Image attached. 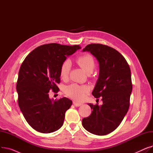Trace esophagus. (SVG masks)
I'll list each match as a JSON object with an SVG mask.
<instances>
[{"label":"esophagus","mask_w":153,"mask_h":153,"mask_svg":"<svg viewBox=\"0 0 153 153\" xmlns=\"http://www.w3.org/2000/svg\"><path fill=\"white\" fill-rule=\"evenodd\" d=\"M73 104H74V105L76 107H80V106H81V105H82V103H78V102H76V101H74V102H73Z\"/></svg>","instance_id":"34e87169"}]
</instances>
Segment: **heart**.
<instances>
[{
  "instance_id": "obj_1",
  "label": "heart",
  "mask_w": 153,
  "mask_h": 153,
  "mask_svg": "<svg viewBox=\"0 0 153 153\" xmlns=\"http://www.w3.org/2000/svg\"><path fill=\"white\" fill-rule=\"evenodd\" d=\"M76 62L87 74H91L95 68V61L93 56L90 54H84L76 59ZM71 69L69 61H64L60 68L59 75L61 79H66L68 77ZM89 89L86 85H79L76 84L69 85L66 88V94L69 97L76 100H81L85 97Z\"/></svg>"
}]
</instances>
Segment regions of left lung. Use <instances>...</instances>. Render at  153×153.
Listing matches in <instances>:
<instances>
[{
	"instance_id": "1",
	"label": "left lung",
	"mask_w": 153,
	"mask_h": 153,
	"mask_svg": "<svg viewBox=\"0 0 153 153\" xmlns=\"http://www.w3.org/2000/svg\"><path fill=\"white\" fill-rule=\"evenodd\" d=\"M85 51H90L99 62V77L92 94L95 98L101 97L103 104H88L92 113L82 119V123L92 134L105 135L120 125L129 109L131 71L125 58L113 48L92 43L84 48Z\"/></svg>"
}]
</instances>
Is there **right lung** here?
I'll return each mask as SVG.
<instances>
[{
	"label": "right lung",
	"mask_w": 153,
	"mask_h": 153,
	"mask_svg": "<svg viewBox=\"0 0 153 153\" xmlns=\"http://www.w3.org/2000/svg\"><path fill=\"white\" fill-rule=\"evenodd\" d=\"M81 48L79 45L46 44L36 48L23 61L16 87L18 103L26 121L36 131L49 133L62 126L72 102L66 97L51 100L48 92L58 93L62 64Z\"/></svg>",
	"instance_id": "obj_1"
}]
</instances>
